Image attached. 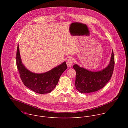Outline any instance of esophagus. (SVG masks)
<instances>
[{"label": "esophagus", "instance_id": "34e87169", "mask_svg": "<svg viewBox=\"0 0 128 128\" xmlns=\"http://www.w3.org/2000/svg\"><path fill=\"white\" fill-rule=\"evenodd\" d=\"M66 64H67V65L68 67H70L72 65V64H73V60H72L71 58H68V59L67 60Z\"/></svg>", "mask_w": 128, "mask_h": 128}]
</instances>
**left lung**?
I'll return each mask as SVG.
<instances>
[{"instance_id":"left-lung-1","label":"left lung","mask_w":128,"mask_h":128,"mask_svg":"<svg viewBox=\"0 0 128 128\" xmlns=\"http://www.w3.org/2000/svg\"><path fill=\"white\" fill-rule=\"evenodd\" d=\"M114 66V57L112 51L110 62L104 69L92 71L78 64L74 65L76 74L75 86L82 93H92L101 89L110 80Z\"/></svg>"}]
</instances>
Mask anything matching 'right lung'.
I'll list each match as a JSON object with an SVG mask.
<instances>
[{
	"label": "right lung",
	"instance_id": "add662e5",
	"mask_svg": "<svg viewBox=\"0 0 128 128\" xmlns=\"http://www.w3.org/2000/svg\"><path fill=\"white\" fill-rule=\"evenodd\" d=\"M16 63L24 84L31 90L38 94H47L55 88L63 72L67 68L66 62L53 69L41 74H36L29 70L23 64L19 44L16 50Z\"/></svg>",
	"mask_w": 128,
	"mask_h": 128
}]
</instances>
